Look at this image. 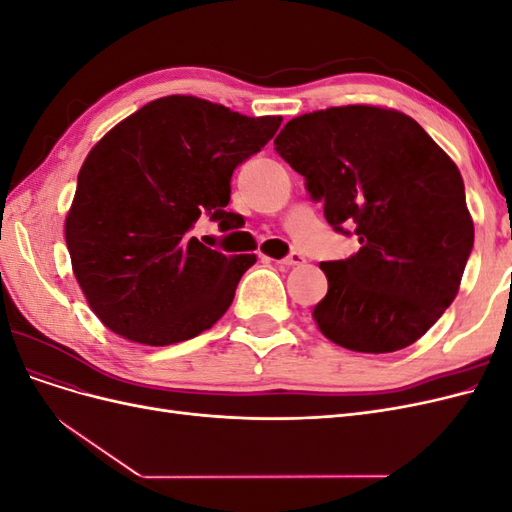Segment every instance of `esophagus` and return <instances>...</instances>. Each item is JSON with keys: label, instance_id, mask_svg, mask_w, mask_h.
I'll return each mask as SVG.
<instances>
[{"label": "esophagus", "instance_id": "obj_1", "mask_svg": "<svg viewBox=\"0 0 512 512\" xmlns=\"http://www.w3.org/2000/svg\"><path fill=\"white\" fill-rule=\"evenodd\" d=\"M303 262H305L303 254H299V252H290L286 258H282V260H280V265H284V267H299V265H303Z\"/></svg>", "mask_w": 512, "mask_h": 512}]
</instances>
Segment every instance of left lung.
Segmentation results:
<instances>
[{
    "instance_id": "obj_1",
    "label": "left lung",
    "mask_w": 512,
    "mask_h": 512,
    "mask_svg": "<svg viewBox=\"0 0 512 512\" xmlns=\"http://www.w3.org/2000/svg\"><path fill=\"white\" fill-rule=\"evenodd\" d=\"M275 151L333 230L361 243L320 265L329 292L314 307L318 329L354 352L414 344L457 297L474 247L455 162L412 117L363 104L290 119Z\"/></svg>"
}]
</instances>
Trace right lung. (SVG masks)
I'll list each match as a JSON object with an SVG mask.
<instances>
[{
    "label": "right lung",
    "instance_id": "right-lung-1",
    "mask_svg": "<svg viewBox=\"0 0 512 512\" xmlns=\"http://www.w3.org/2000/svg\"><path fill=\"white\" fill-rule=\"evenodd\" d=\"M282 117H245L194 96L145 104L89 151L66 218L74 277L113 333L170 346L211 329L256 256H224L192 237L200 215L232 230L235 168Z\"/></svg>",
    "mask_w": 512,
    "mask_h": 512
}]
</instances>
